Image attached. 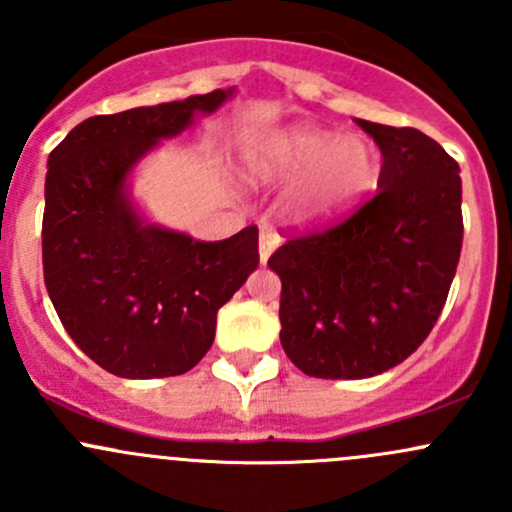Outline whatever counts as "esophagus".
<instances>
[{"mask_svg":"<svg viewBox=\"0 0 512 512\" xmlns=\"http://www.w3.org/2000/svg\"><path fill=\"white\" fill-rule=\"evenodd\" d=\"M277 245H280V237H277L275 232L267 230V227H265V230L260 232V262H262V265L270 260V255L275 252Z\"/></svg>","mask_w":512,"mask_h":512,"instance_id":"esophagus-1","label":"esophagus"}]
</instances>
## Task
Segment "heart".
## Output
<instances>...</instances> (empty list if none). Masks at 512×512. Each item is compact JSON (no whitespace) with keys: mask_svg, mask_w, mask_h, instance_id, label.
Returning <instances> with one entry per match:
<instances>
[{"mask_svg":"<svg viewBox=\"0 0 512 512\" xmlns=\"http://www.w3.org/2000/svg\"><path fill=\"white\" fill-rule=\"evenodd\" d=\"M379 148L364 136L292 128L252 143L245 153L255 180H299L292 213L299 223H324L359 205L381 180Z\"/></svg>","mask_w":512,"mask_h":512,"instance_id":"obj_1","label":"heart"}]
</instances>
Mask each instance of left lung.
I'll list each match as a JSON object with an SVG mask.
<instances>
[{"label":"left lung","mask_w":512,"mask_h":512,"mask_svg":"<svg viewBox=\"0 0 512 512\" xmlns=\"http://www.w3.org/2000/svg\"><path fill=\"white\" fill-rule=\"evenodd\" d=\"M356 123L384 156L376 195L267 260L282 280V349L317 379H369L414 354L446 304L463 245L456 160L416 128Z\"/></svg>","instance_id":"1"}]
</instances>
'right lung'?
<instances>
[{"label":"right lung","instance_id":"obj_1","mask_svg":"<svg viewBox=\"0 0 512 512\" xmlns=\"http://www.w3.org/2000/svg\"><path fill=\"white\" fill-rule=\"evenodd\" d=\"M232 91L91 116L49 153L46 292L76 347L123 379L193 369L213 347L218 309L260 265L255 225L200 242L146 223L128 193L138 160Z\"/></svg>","mask_w":512,"mask_h":512}]
</instances>
